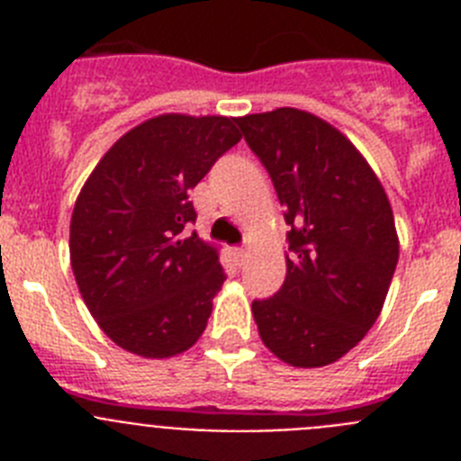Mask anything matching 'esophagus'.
<instances>
[{
    "instance_id": "esophagus-1",
    "label": "esophagus",
    "mask_w": 461,
    "mask_h": 461,
    "mask_svg": "<svg viewBox=\"0 0 461 461\" xmlns=\"http://www.w3.org/2000/svg\"><path fill=\"white\" fill-rule=\"evenodd\" d=\"M233 256H235V260H238V266H242L244 260H247V251H244L242 247H235Z\"/></svg>"
}]
</instances>
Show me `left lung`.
Masks as SVG:
<instances>
[{"label":"left lung","mask_w":461,"mask_h":461,"mask_svg":"<svg viewBox=\"0 0 461 461\" xmlns=\"http://www.w3.org/2000/svg\"><path fill=\"white\" fill-rule=\"evenodd\" d=\"M272 177L286 223V279L251 312L263 344L291 367H325L376 323L399 258L381 180L339 129L307 110L238 117Z\"/></svg>","instance_id":"obj_1"}]
</instances>
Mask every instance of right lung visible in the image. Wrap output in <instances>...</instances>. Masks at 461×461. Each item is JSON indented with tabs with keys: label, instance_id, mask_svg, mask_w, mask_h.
<instances>
[{
	"label": "right lung",
	"instance_id": "1",
	"mask_svg": "<svg viewBox=\"0 0 461 461\" xmlns=\"http://www.w3.org/2000/svg\"><path fill=\"white\" fill-rule=\"evenodd\" d=\"M235 117L166 113L101 157L71 214V267L89 313L120 348L164 360L201 339L226 279L217 247L185 228L189 191L238 145Z\"/></svg>",
	"mask_w": 461,
	"mask_h": 461
}]
</instances>
